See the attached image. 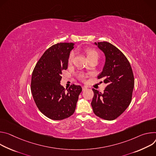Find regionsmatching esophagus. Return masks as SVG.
Listing matches in <instances>:
<instances>
[{
	"label": "esophagus",
	"instance_id": "1",
	"mask_svg": "<svg viewBox=\"0 0 156 156\" xmlns=\"http://www.w3.org/2000/svg\"><path fill=\"white\" fill-rule=\"evenodd\" d=\"M82 90L83 91V90H86V89H87V87H86V86H82Z\"/></svg>",
	"mask_w": 156,
	"mask_h": 156
}]
</instances>
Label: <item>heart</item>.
<instances>
[{
    "instance_id": "obj_1",
    "label": "heart",
    "mask_w": 156,
    "mask_h": 156,
    "mask_svg": "<svg viewBox=\"0 0 156 156\" xmlns=\"http://www.w3.org/2000/svg\"><path fill=\"white\" fill-rule=\"evenodd\" d=\"M85 51L86 54H87L88 59H90V58H94V57H95V56H98V52L96 50H95L94 49H93V48H88L87 49H85ZM74 52L73 51V52H71V53H70V55H69V56L68 61H69V63L72 62V61H73V59L74 58ZM78 77H79V78H80L81 79H83L85 78L84 75H83L82 74H79Z\"/></svg>"
}]
</instances>
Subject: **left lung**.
Returning <instances> with one entry per match:
<instances>
[{"instance_id": "obj_1", "label": "left lung", "mask_w": 156, "mask_h": 156, "mask_svg": "<svg viewBox=\"0 0 156 156\" xmlns=\"http://www.w3.org/2000/svg\"><path fill=\"white\" fill-rule=\"evenodd\" d=\"M105 54L106 61L98 79L103 78L107 85L103 92L92 89L94 95L91 102L94 113L106 120H113L129 105L134 89V75L126 57L112 44L95 43Z\"/></svg>"}]
</instances>
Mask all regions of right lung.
I'll list each match as a JSON object with an SVG mask.
<instances>
[{
    "instance_id": "add662e5",
    "label": "right lung",
    "mask_w": 156,
    "mask_h": 156,
    "mask_svg": "<svg viewBox=\"0 0 156 156\" xmlns=\"http://www.w3.org/2000/svg\"><path fill=\"white\" fill-rule=\"evenodd\" d=\"M75 44L59 43L49 48L34 67L31 91L40 111L48 118L61 120L75 112L80 85H71L66 91L60 84L62 71L67 69L68 59Z\"/></svg>"
}]
</instances>
